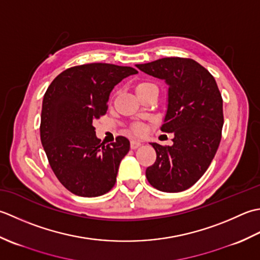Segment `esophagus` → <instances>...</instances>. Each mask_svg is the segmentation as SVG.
<instances>
[{"mask_svg": "<svg viewBox=\"0 0 260 260\" xmlns=\"http://www.w3.org/2000/svg\"><path fill=\"white\" fill-rule=\"evenodd\" d=\"M141 146V142L140 141H137V140H131L130 141V147L131 149H137L138 147Z\"/></svg>", "mask_w": 260, "mask_h": 260, "instance_id": "34e87169", "label": "esophagus"}]
</instances>
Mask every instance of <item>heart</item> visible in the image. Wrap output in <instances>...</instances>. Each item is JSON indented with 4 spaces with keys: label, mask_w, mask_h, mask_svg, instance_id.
<instances>
[{
    "label": "heart",
    "mask_w": 260,
    "mask_h": 260,
    "mask_svg": "<svg viewBox=\"0 0 260 260\" xmlns=\"http://www.w3.org/2000/svg\"><path fill=\"white\" fill-rule=\"evenodd\" d=\"M150 89H158V87L156 84H153L152 82H149V81H141L136 85V92L138 94V96L148 91H150ZM131 130L134 131V134L141 136L146 132V125L142 122H135L131 125Z\"/></svg>",
    "instance_id": "b5f03b06"
}]
</instances>
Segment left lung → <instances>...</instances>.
Masks as SVG:
<instances>
[{
    "instance_id": "obj_1",
    "label": "left lung",
    "mask_w": 260,
    "mask_h": 260,
    "mask_svg": "<svg viewBox=\"0 0 260 260\" xmlns=\"http://www.w3.org/2000/svg\"><path fill=\"white\" fill-rule=\"evenodd\" d=\"M168 84V108L162 132L173 146L150 144L157 158L146 169L151 186L177 193L203 176L218 150L223 126V101L214 77L190 58L166 57L136 65Z\"/></svg>"
}]
</instances>
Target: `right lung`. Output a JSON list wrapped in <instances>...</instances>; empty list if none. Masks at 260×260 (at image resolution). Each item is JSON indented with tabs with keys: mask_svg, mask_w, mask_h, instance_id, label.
<instances>
[{
	"mask_svg": "<svg viewBox=\"0 0 260 260\" xmlns=\"http://www.w3.org/2000/svg\"><path fill=\"white\" fill-rule=\"evenodd\" d=\"M138 71L129 66L92 62L60 73L42 101L40 139L49 165L73 194L95 198L116 182L119 165L130 149L125 137L105 145L93 122L105 115L116 84Z\"/></svg>",
	"mask_w": 260,
	"mask_h": 260,
	"instance_id": "add662e5",
	"label": "right lung"
}]
</instances>
